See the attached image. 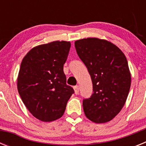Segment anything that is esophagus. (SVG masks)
<instances>
[{
    "label": "esophagus",
    "mask_w": 146,
    "mask_h": 146,
    "mask_svg": "<svg viewBox=\"0 0 146 146\" xmlns=\"http://www.w3.org/2000/svg\"><path fill=\"white\" fill-rule=\"evenodd\" d=\"M74 93H75V94H79V86H74Z\"/></svg>",
    "instance_id": "obj_1"
}]
</instances>
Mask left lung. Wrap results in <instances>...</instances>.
Segmentation results:
<instances>
[{
    "label": "left lung",
    "instance_id": "8db88e82",
    "mask_svg": "<svg viewBox=\"0 0 146 146\" xmlns=\"http://www.w3.org/2000/svg\"><path fill=\"white\" fill-rule=\"evenodd\" d=\"M74 46L93 83L94 93L82 102L85 115L96 123L111 121L123 108L129 92L131 74L126 56L104 39L82 38Z\"/></svg>",
    "mask_w": 146,
    "mask_h": 146
}]
</instances>
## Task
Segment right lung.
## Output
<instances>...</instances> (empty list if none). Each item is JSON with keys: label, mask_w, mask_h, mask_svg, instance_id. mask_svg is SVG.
<instances>
[{"label": "right lung", "mask_w": 146, "mask_h": 146, "mask_svg": "<svg viewBox=\"0 0 146 146\" xmlns=\"http://www.w3.org/2000/svg\"><path fill=\"white\" fill-rule=\"evenodd\" d=\"M71 43L55 41L33 47L22 60L17 89L23 103L35 118L44 122L64 115L74 89L66 85L64 64Z\"/></svg>", "instance_id": "add662e5"}]
</instances>
